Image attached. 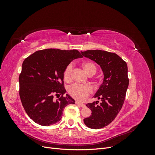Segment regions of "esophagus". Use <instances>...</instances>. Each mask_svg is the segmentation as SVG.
<instances>
[{
    "instance_id": "obj_1",
    "label": "esophagus",
    "mask_w": 155,
    "mask_h": 155,
    "mask_svg": "<svg viewBox=\"0 0 155 155\" xmlns=\"http://www.w3.org/2000/svg\"><path fill=\"white\" fill-rule=\"evenodd\" d=\"M76 104L77 105H79L80 107H85V104H82V103H81V102L76 101Z\"/></svg>"
}]
</instances>
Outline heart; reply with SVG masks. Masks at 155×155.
I'll return each instance as SVG.
<instances>
[{
	"label": "heart",
	"instance_id": "obj_1",
	"mask_svg": "<svg viewBox=\"0 0 155 155\" xmlns=\"http://www.w3.org/2000/svg\"><path fill=\"white\" fill-rule=\"evenodd\" d=\"M82 67L85 72L88 75L92 76L96 72V67L95 64L91 61H85L82 64ZM72 64H69L64 68L63 72L64 80L67 82H69L72 79ZM69 93L73 97L76 98L78 100H84L87 98L88 95L92 92V88L89 85H81L78 84H75L69 88Z\"/></svg>",
	"mask_w": 155,
	"mask_h": 155
}]
</instances>
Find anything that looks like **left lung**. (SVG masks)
Returning <instances> with one entry per match:
<instances>
[{
    "label": "left lung",
    "mask_w": 155,
    "mask_h": 155,
    "mask_svg": "<svg viewBox=\"0 0 155 155\" xmlns=\"http://www.w3.org/2000/svg\"><path fill=\"white\" fill-rule=\"evenodd\" d=\"M84 57L100 65L104 80L94 97L100 100L86 105L91 115L84 118L88 127L101 129L110 124L123 106L129 86L128 68L126 62L116 54L100 50L81 51Z\"/></svg>",
    "instance_id": "left-lung-1"
}]
</instances>
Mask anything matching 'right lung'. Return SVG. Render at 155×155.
Returning a JSON list of instances; mask_svg holds the SVG:
<instances>
[{"mask_svg":"<svg viewBox=\"0 0 155 155\" xmlns=\"http://www.w3.org/2000/svg\"><path fill=\"white\" fill-rule=\"evenodd\" d=\"M83 56L77 50L45 49L23 61L18 78L22 105L30 118L41 125H53L62 118L65 107L75 101L63 87V72L75 59ZM61 96L57 101L53 96Z\"/></svg>","mask_w":155,"mask_h":155,"instance_id":"add662e5","label":"right lung"}]
</instances>
